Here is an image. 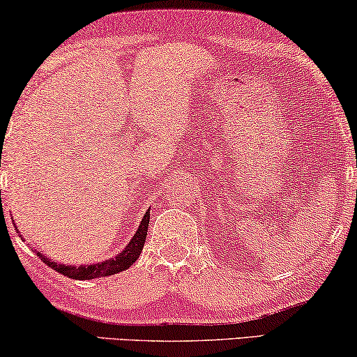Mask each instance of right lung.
I'll list each match as a JSON object with an SVG mask.
<instances>
[{
    "label": "right lung",
    "mask_w": 357,
    "mask_h": 357,
    "mask_svg": "<svg viewBox=\"0 0 357 357\" xmlns=\"http://www.w3.org/2000/svg\"><path fill=\"white\" fill-rule=\"evenodd\" d=\"M148 226H149V211L144 214L143 221H141L138 231L131 238L128 245L120 255L115 258H110V260L96 263V265H81V266H70V265H60V263L52 261L50 258H45L40 253H37L40 257L43 263H47L48 266L53 268V270L61 273L71 280H94V278H102V276H110L116 275V273L128 270V268L133 265V263L138 260L141 255V250H143L146 236H148Z\"/></svg>",
    "instance_id": "1"
}]
</instances>
